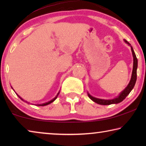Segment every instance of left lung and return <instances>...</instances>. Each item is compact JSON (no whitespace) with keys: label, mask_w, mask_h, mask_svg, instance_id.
<instances>
[{"label":"left lung","mask_w":146,"mask_h":146,"mask_svg":"<svg viewBox=\"0 0 146 146\" xmlns=\"http://www.w3.org/2000/svg\"><path fill=\"white\" fill-rule=\"evenodd\" d=\"M123 41L131 47V51H132V55L133 57V67L131 78V80L129 81V84H128V85L127 86V87L119 94V95L117 96V97L113 98V99L105 100V99H101V98H95V97H93V96H91L90 94L88 92V97L90 98V99L92 100L93 102H95V103L98 104L110 105V104H118L121 102L122 101H123L125 99V97H126L128 95H129V93L131 91V90H133L135 85L136 81H137V70L138 68V60H137V56H136L135 51L133 50V47L131 46V44L128 42L127 40H125V39L123 40Z\"/></svg>","instance_id":"obj_1"}]
</instances>
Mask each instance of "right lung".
Segmentation results:
<instances>
[{
	"label": "right lung",
	"mask_w": 146,
	"mask_h": 146,
	"mask_svg": "<svg viewBox=\"0 0 146 146\" xmlns=\"http://www.w3.org/2000/svg\"><path fill=\"white\" fill-rule=\"evenodd\" d=\"M11 88L12 89H13V88H12L11 87ZM59 93H60V91H59V92L57 93V95H56V97H55V98H53V99L52 100H51L50 101H49V102H46V103H44V104H36V106H47V105H48V104H51V103H52L53 102V101H55V100H56V98H57V97H58V94H59ZM17 94V96H18V97L20 98H21V99L22 100H23V101H24V99H23V98H22L21 97H20V96L18 95V94H17V93H16ZM24 102H26V103H28L29 104V102H27V101H24ZM36 105V104H35Z\"/></svg>",
	"instance_id": "add662e5"
}]
</instances>
